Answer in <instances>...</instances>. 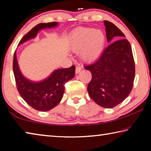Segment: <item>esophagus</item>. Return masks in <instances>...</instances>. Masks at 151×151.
Wrapping results in <instances>:
<instances>
[{
  "label": "esophagus",
  "instance_id": "obj_1",
  "mask_svg": "<svg viewBox=\"0 0 151 151\" xmlns=\"http://www.w3.org/2000/svg\"><path fill=\"white\" fill-rule=\"evenodd\" d=\"M81 69H82V68L81 67V66H76V70H75L76 74H78V73H80Z\"/></svg>",
  "mask_w": 151,
  "mask_h": 151
}]
</instances>
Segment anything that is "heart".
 Returning <instances> with one entry per match:
<instances>
[{
  "label": "heart",
  "instance_id": "1",
  "mask_svg": "<svg viewBox=\"0 0 151 151\" xmlns=\"http://www.w3.org/2000/svg\"><path fill=\"white\" fill-rule=\"evenodd\" d=\"M74 50H81V57L85 62L98 58L105 45V35L99 29L81 28L74 33L72 40Z\"/></svg>",
  "mask_w": 151,
  "mask_h": 151
}]
</instances>
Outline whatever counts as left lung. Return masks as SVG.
I'll use <instances>...</instances> for the list:
<instances>
[{
  "instance_id": "8db88e82",
  "label": "left lung",
  "mask_w": 151,
  "mask_h": 151,
  "mask_svg": "<svg viewBox=\"0 0 151 151\" xmlns=\"http://www.w3.org/2000/svg\"><path fill=\"white\" fill-rule=\"evenodd\" d=\"M104 22L108 42L114 37L119 40L109 45L98 60L85 68L92 74L87 87L89 96L99 105L111 109L122 103L131 93L135 66L131 46L123 39V32L108 20Z\"/></svg>"
}]
</instances>
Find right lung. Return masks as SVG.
<instances>
[{"label":"right lung","instance_id":"obj_1","mask_svg":"<svg viewBox=\"0 0 151 151\" xmlns=\"http://www.w3.org/2000/svg\"><path fill=\"white\" fill-rule=\"evenodd\" d=\"M57 22L40 23L25 35L19 45L35 38L39 30L56 27ZM12 68L17 88L24 101L33 109L40 111H47L60 103L65 92V84L75 76V66L55 70L49 77L40 83H33L25 78L18 65L16 52L14 53Z\"/></svg>","mask_w":151,"mask_h":151}]
</instances>
